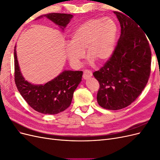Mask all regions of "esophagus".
<instances>
[{"label": "esophagus", "instance_id": "esophagus-1", "mask_svg": "<svg viewBox=\"0 0 160 160\" xmlns=\"http://www.w3.org/2000/svg\"><path fill=\"white\" fill-rule=\"evenodd\" d=\"M92 76V72L89 70H85L83 72V77L84 79H88Z\"/></svg>", "mask_w": 160, "mask_h": 160}]
</instances>
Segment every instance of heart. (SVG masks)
<instances>
[{
  "instance_id": "heart-1",
  "label": "heart",
  "mask_w": 160,
  "mask_h": 160,
  "mask_svg": "<svg viewBox=\"0 0 160 160\" xmlns=\"http://www.w3.org/2000/svg\"><path fill=\"white\" fill-rule=\"evenodd\" d=\"M118 25L111 18H92L84 22L65 44V53L72 64L78 65L87 56L99 63L108 60L114 51Z\"/></svg>"
}]
</instances>
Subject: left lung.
I'll return each instance as SVG.
<instances>
[{
  "label": "left lung",
  "instance_id": "obj_1",
  "mask_svg": "<svg viewBox=\"0 0 160 160\" xmlns=\"http://www.w3.org/2000/svg\"><path fill=\"white\" fill-rule=\"evenodd\" d=\"M114 13L121 26L118 45L104 66L93 73L100 85L98 104L109 110L126 108L138 98L148 81L152 60L146 32L129 17Z\"/></svg>",
  "mask_w": 160,
  "mask_h": 160
}]
</instances>
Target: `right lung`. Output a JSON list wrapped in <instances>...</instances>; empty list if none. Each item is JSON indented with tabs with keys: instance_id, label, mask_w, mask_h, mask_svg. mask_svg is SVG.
Masks as SVG:
<instances>
[{
	"instance_id": "right-lung-1",
	"label": "right lung",
	"mask_w": 160,
	"mask_h": 160,
	"mask_svg": "<svg viewBox=\"0 0 160 160\" xmlns=\"http://www.w3.org/2000/svg\"><path fill=\"white\" fill-rule=\"evenodd\" d=\"M47 17L62 30L67 25L72 14L49 13L38 17ZM14 81L19 93L27 103L38 112L43 114H57L68 108L73 93L81 81L83 71H64L45 85H33L22 77L17 60L16 46L14 49Z\"/></svg>"
}]
</instances>
